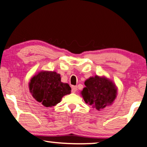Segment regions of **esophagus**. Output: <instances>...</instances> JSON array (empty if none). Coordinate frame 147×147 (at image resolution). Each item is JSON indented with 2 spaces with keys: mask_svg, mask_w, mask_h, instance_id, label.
<instances>
[{
  "mask_svg": "<svg viewBox=\"0 0 147 147\" xmlns=\"http://www.w3.org/2000/svg\"><path fill=\"white\" fill-rule=\"evenodd\" d=\"M78 90V87H77V86H73L72 87V90H71V91H72V92H75L76 90Z\"/></svg>",
  "mask_w": 147,
  "mask_h": 147,
  "instance_id": "1",
  "label": "esophagus"
}]
</instances>
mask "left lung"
Segmentation results:
<instances>
[{
    "mask_svg": "<svg viewBox=\"0 0 147 147\" xmlns=\"http://www.w3.org/2000/svg\"><path fill=\"white\" fill-rule=\"evenodd\" d=\"M81 94L85 102L100 111L113 103L117 95L116 85L105 77L96 75L85 82Z\"/></svg>",
    "mask_w": 147,
    "mask_h": 147,
    "instance_id": "left-lung-1",
    "label": "left lung"
}]
</instances>
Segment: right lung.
Instances as JSON below:
<instances>
[{
    "label": "right lung",
    "mask_w": 147,
    "mask_h": 147,
    "mask_svg": "<svg viewBox=\"0 0 147 147\" xmlns=\"http://www.w3.org/2000/svg\"><path fill=\"white\" fill-rule=\"evenodd\" d=\"M29 87L34 99L46 107L60 103L71 90L68 84L61 82L60 74L55 71L39 72L31 78Z\"/></svg>",
    "instance_id": "1"
}]
</instances>
